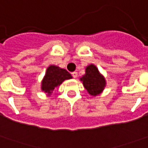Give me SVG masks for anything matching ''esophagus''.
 Here are the masks:
<instances>
[{
	"label": "esophagus",
	"instance_id": "esophagus-1",
	"mask_svg": "<svg viewBox=\"0 0 148 148\" xmlns=\"http://www.w3.org/2000/svg\"><path fill=\"white\" fill-rule=\"evenodd\" d=\"M72 76H73V78H76L77 76H78V73H77V72H72Z\"/></svg>",
	"mask_w": 148,
	"mask_h": 148
}]
</instances>
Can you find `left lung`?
<instances>
[{
    "mask_svg": "<svg viewBox=\"0 0 148 148\" xmlns=\"http://www.w3.org/2000/svg\"><path fill=\"white\" fill-rule=\"evenodd\" d=\"M83 85L92 96L99 95L106 87V79L93 64H89L85 68V74L80 78Z\"/></svg>",
    "mask_w": 148,
    "mask_h": 148,
    "instance_id": "1",
    "label": "left lung"
}]
</instances>
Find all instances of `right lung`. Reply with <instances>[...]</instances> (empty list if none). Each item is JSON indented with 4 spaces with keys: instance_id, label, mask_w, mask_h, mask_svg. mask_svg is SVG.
<instances>
[{
    "instance_id": "add662e5",
    "label": "right lung",
    "mask_w": 148,
    "mask_h": 148,
    "mask_svg": "<svg viewBox=\"0 0 148 148\" xmlns=\"http://www.w3.org/2000/svg\"><path fill=\"white\" fill-rule=\"evenodd\" d=\"M71 74L64 68H60L55 65L49 66L42 80V90L50 96L54 89L59 87L65 80L72 79Z\"/></svg>"
}]
</instances>
